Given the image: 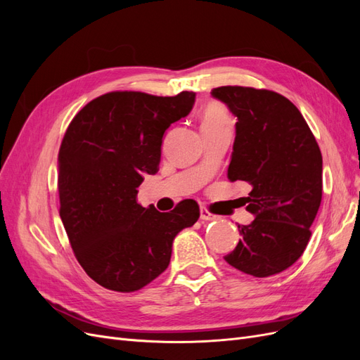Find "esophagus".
Returning a JSON list of instances; mask_svg holds the SVG:
<instances>
[{"instance_id":"1","label":"esophagus","mask_w":360,"mask_h":360,"mask_svg":"<svg viewBox=\"0 0 360 360\" xmlns=\"http://www.w3.org/2000/svg\"><path fill=\"white\" fill-rule=\"evenodd\" d=\"M200 217L202 221H216L217 219V216L213 214L212 212H209V209L204 205H201V209H200Z\"/></svg>"}]
</instances>
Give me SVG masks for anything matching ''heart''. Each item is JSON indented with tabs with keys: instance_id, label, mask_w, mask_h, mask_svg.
I'll list each match as a JSON object with an SVG mask.
<instances>
[{
	"instance_id": "1",
	"label": "heart",
	"mask_w": 360,
	"mask_h": 360,
	"mask_svg": "<svg viewBox=\"0 0 360 360\" xmlns=\"http://www.w3.org/2000/svg\"><path fill=\"white\" fill-rule=\"evenodd\" d=\"M222 123H230L226 111L219 103H210L204 111L202 126L204 124H222Z\"/></svg>"
}]
</instances>
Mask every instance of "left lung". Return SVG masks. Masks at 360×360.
I'll use <instances>...</instances> for the list:
<instances>
[{"label":"left lung","instance_id":"obj_1","mask_svg":"<svg viewBox=\"0 0 360 360\" xmlns=\"http://www.w3.org/2000/svg\"><path fill=\"white\" fill-rule=\"evenodd\" d=\"M237 117L230 181H246L245 198L255 216L238 225L242 238L225 261L243 274L267 278L292 266L311 237L323 193L320 147L287 97L252 86L212 90Z\"/></svg>","mask_w":360,"mask_h":360}]
</instances>
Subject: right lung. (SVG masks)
Segmentation results:
<instances>
[{
  "label": "right lung",
  "mask_w": 360,
  "mask_h": 360,
  "mask_svg": "<svg viewBox=\"0 0 360 360\" xmlns=\"http://www.w3.org/2000/svg\"><path fill=\"white\" fill-rule=\"evenodd\" d=\"M193 103V91H111L86 103L64 134L60 217L78 263L108 290L132 292L150 284L167 270L174 237L198 221L193 200L169 213L136 201L146 174L159 171L163 134Z\"/></svg>",
  "instance_id": "right-lung-1"
}]
</instances>
